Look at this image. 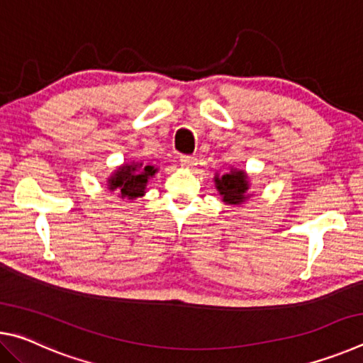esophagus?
Returning a JSON list of instances; mask_svg holds the SVG:
<instances>
[{
    "label": "esophagus",
    "instance_id": "esophagus-1",
    "mask_svg": "<svg viewBox=\"0 0 363 363\" xmlns=\"http://www.w3.org/2000/svg\"><path fill=\"white\" fill-rule=\"evenodd\" d=\"M181 163L184 164V167H194V164L196 163V158L192 157V155H181Z\"/></svg>",
    "mask_w": 363,
    "mask_h": 363
}]
</instances>
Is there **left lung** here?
<instances>
[{"mask_svg":"<svg viewBox=\"0 0 363 363\" xmlns=\"http://www.w3.org/2000/svg\"><path fill=\"white\" fill-rule=\"evenodd\" d=\"M219 194L223 195L225 203L238 205L240 201L247 199L248 181L245 171H232L223 177H214Z\"/></svg>","mask_w":363,"mask_h":363,"instance_id":"8db88e82","label":"left lung"}]
</instances>
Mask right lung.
Returning <instances> with one entry per match:
<instances>
[{"label":"right lung","mask_w":363,"mask_h":363,"mask_svg":"<svg viewBox=\"0 0 363 363\" xmlns=\"http://www.w3.org/2000/svg\"><path fill=\"white\" fill-rule=\"evenodd\" d=\"M155 171L157 169L150 164H147V167L143 163L125 164V167L116 171L115 176L110 177V189L120 192L121 196H128V199L133 200L144 194L147 179L155 174Z\"/></svg>","instance_id":"obj_1"}]
</instances>
